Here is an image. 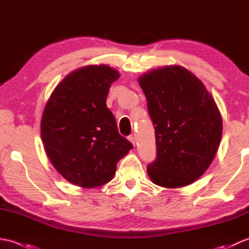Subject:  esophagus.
Listing matches in <instances>:
<instances>
[{
    "mask_svg": "<svg viewBox=\"0 0 249 249\" xmlns=\"http://www.w3.org/2000/svg\"><path fill=\"white\" fill-rule=\"evenodd\" d=\"M128 140L131 142V143H133L134 145L136 144V139H135V137L133 136V135H130V136H128Z\"/></svg>",
    "mask_w": 249,
    "mask_h": 249,
    "instance_id": "34e87169",
    "label": "esophagus"
}]
</instances>
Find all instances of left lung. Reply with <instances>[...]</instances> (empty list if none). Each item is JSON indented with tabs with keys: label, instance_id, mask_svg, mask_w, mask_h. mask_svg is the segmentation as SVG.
Masks as SVG:
<instances>
[{
	"label": "left lung",
	"instance_id": "obj_1",
	"mask_svg": "<svg viewBox=\"0 0 249 249\" xmlns=\"http://www.w3.org/2000/svg\"><path fill=\"white\" fill-rule=\"evenodd\" d=\"M155 128L156 158L147 165L152 182L177 188L194 183L212 162L223 120L203 83L182 66L153 70L139 78Z\"/></svg>",
	"mask_w": 249,
	"mask_h": 249
}]
</instances>
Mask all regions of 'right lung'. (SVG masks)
<instances>
[{
    "mask_svg": "<svg viewBox=\"0 0 249 249\" xmlns=\"http://www.w3.org/2000/svg\"><path fill=\"white\" fill-rule=\"evenodd\" d=\"M119 77L107 65L79 68L63 79L46 105L40 126L45 151L57 172L77 186L111 181L116 163L133 149L106 105Z\"/></svg>",
    "mask_w": 249,
    "mask_h": 249,
    "instance_id": "obj_1",
    "label": "right lung"
}]
</instances>
